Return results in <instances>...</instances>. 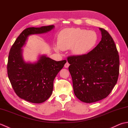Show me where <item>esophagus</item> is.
<instances>
[{
	"label": "esophagus",
	"mask_w": 128,
	"mask_h": 128,
	"mask_svg": "<svg viewBox=\"0 0 128 128\" xmlns=\"http://www.w3.org/2000/svg\"><path fill=\"white\" fill-rule=\"evenodd\" d=\"M69 66H70L68 62H66V63L65 64V65H64V67L66 68H68Z\"/></svg>",
	"instance_id": "34e87169"
}]
</instances>
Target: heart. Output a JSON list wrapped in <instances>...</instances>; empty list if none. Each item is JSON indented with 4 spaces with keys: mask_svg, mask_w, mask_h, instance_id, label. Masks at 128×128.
<instances>
[{
    "mask_svg": "<svg viewBox=\"0 0 128 128\" xmlns=\"http://www.w3.org/2000/svg\"><path fill=\"white\" fill-rule=\"evenodd\" d=\"M98 40L96 32L80 28H68L62 30L58 35V46L66 50L72 47V52L75 55L82 56L94 48Z\"/></svg>",
    "mask_w": 128,
    "mask_h": 128,
    "instance_id": "1",
    "label": "heart"
}]
</instances>
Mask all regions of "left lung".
<instances>
[{
    "label": "left lung",
    "instance_id": "8db88e82",
    "mask_svg": "<svg viewBox=\"0 0 128 128\" xmlns=\"http://www.w3.org/2000/svg\"><path fill=\"white\" fill-rule=\"evenodd\" d=\"M100 29L102 37L96 47L88 54L67 58L74 94L85 103L107 97L118 78L119 56L116 45L107 31Z\"/></svg>",
    "mask_w": 128,
    "mask_h": 128
}]
</instances>
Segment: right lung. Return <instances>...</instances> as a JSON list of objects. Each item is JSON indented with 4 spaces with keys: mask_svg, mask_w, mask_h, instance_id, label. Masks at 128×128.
<instances>
[{
    "mask_svg": "<svg viewBox=\"0 0 128 128\" xmlns=\"http://www.w3.org/2000/svg\"><path fill=\"white\" fill-rule=\"evenodd\" d=\"M53 28V25L27 28L10 48L7 64L8 78L16 94L30 102L40 103L49 98L54 78L66 60L56 62L42 56L36 63H26L22 58L21 47L29 35L46 33Z\"/></svg>",
    "mask_w": 128,
    "mask_h": 128,
    "instance_id": "1",
    "label": "right lung"
}]
</instances>
